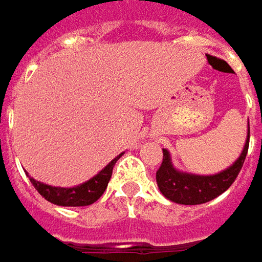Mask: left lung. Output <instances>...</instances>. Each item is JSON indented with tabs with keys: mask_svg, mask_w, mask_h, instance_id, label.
I'll return each instance as SVG.
<instances>
[{
	"mask_svg": "<svg viewBox=\"0 0 262 262\" xmlns=\"http://www.w3.org/2000/svg\"><path fill=\"white\" fill-rule=\"evenodd\" d=\"M249 134L250 131H247V140L238 160L223 172L207 177L185 173L175 169L169 150L163 149V163L157 170V184L160 191L169 201L182 205H199L215 199L225 193L238 177L249 149Z\"/></svg>",
	"mask_w": 262,
	"mask_h": 262,
	"instance_id": "8db88e82",
	"label": "left lung"
}]
</instances>
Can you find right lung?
I'll use <instances>...</instances> for the list:
<instances>
[{
	"mask_svg": "<svg viewBox=\"0 0 262 262\" xmlns=\"http://www.w3.org/2000/svg\"><path fill=\"white\" fill-rule=\"evenodd\" d=\"M122 154L117 155L115 160H112L98 175H95L93 178L82 182L80 185L71 187V188L52 187V185L43 184V182L33 180V178H30V181L34 185V188L42 194V198H45L48 202L54 204V205H60V207H85V205H92L105 191V188L108 185V181L112 178L116 161L122 157Z\"/></svg>",
	"mask_w": 262,
	"mask_h": 262,
	"instance_id": "right-lung-1",
	"label": "right lung"
}]
</instances>
